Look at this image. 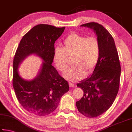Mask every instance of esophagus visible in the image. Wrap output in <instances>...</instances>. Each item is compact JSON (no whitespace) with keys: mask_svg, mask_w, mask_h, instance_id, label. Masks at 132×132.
I'll return each mask as SVG.
<instances>
[{"mask_svg":"<svg viewBox=\"0 0 132 132\" xmlns=\"http://www.w3.org/2000/svg\"><path fill=\"white\" fill-rule=\"evenodd\" d=\"M69 86H70V87H74L75 84L73 83V82H69Z\"/></svg>","mask_w":132,"mask_h":132,"instance_id":"obj_1","label":"esophagus"}]
</instances>
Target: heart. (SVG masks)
I'll list each match as a JSON object with an SVG mask.
<instances>
[{
  "label": "heart",
  "instance_id": "b5f03b06",
  "mask_svg": "<svg viewBox=\"0 0 132 132\" xmlns=\"http://www.w3.org/2000/svg\"><path fill=\"white\" fill-rule=\"evenodd\" d=\"M100 45L97 38L73 32L64 40L62 48L53 51V61L56 68L64 73L68 68L69 59L72 58L73 66L64 74L66 79L77 81L82 79L85 73H91L98 63Z\"/></svg>",
  "mask_w": 132,
  "mask_h": 132
}]
</instances>
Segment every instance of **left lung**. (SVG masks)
I'll return each instance as SVG.
<instances>
[{"label": "left lung", "instance_id": "8db88e82", "mask_svg": "<svg viewBox=\"0 0 132 132\" xmlns=\"http://www.w3.org/2000/svg\"><path fill=\"white\" fill-rule=\"evenodd\" d=\"M81 26L94 31L100 42V54L92 75L77 85L84 95L76 104L81 114L95 118L106 112L114 102L119 91L121 68L114 39L108 31L95 22Z\"/></svg>", "mask_w": 132, "mask_h": 132}]
</instances>
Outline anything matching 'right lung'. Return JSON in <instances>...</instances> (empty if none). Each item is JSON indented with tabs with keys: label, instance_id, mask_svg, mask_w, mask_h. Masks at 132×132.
I'll return each mask as SVG.
<instances>
[{
	"label": "right lung",
	"instance_id": "obj_1",
	"mask_svg": "<svg viewBox=\"0 0 132 132\" xmlns=\"http://www.w3.org/2000/svg\"><path fill=\"white\" fill-rule=\"evenodd\" d=\"M65 27L38 24L22 38L13 59V86L18 101L24 109L39 117L50 114L59 104L61 98L69 90L68 82L52 65L55 42ZM41 57L43 63L39 75L31 81L19 76L18 67L30 54Z\"/></svg>",
	"mask_w": 132,
	"mask_h": 132
}]
</instances>
